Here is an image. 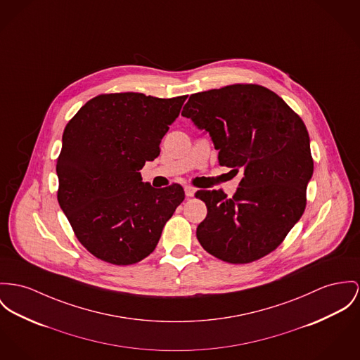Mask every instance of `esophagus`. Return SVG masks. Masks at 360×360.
Returning a JSON list of instances; mask_svg holds the SVG:
<instances>
[{
    "instance_id": "esophagus-1",
    "label": "esophagus",
    "mask_w": 360,
    "mask_h": 360,
    "mask_svg": "<svg viewBox=\"0 0 360 360\" xmlns=\"http://www.w3.org/2000/svg\"><path fill=\"white\" fill-rule=\"evenodd\" d=\"M194 193H195V189H194L193 186H189V185L185 186V194H186V197H193Z\"/></svg>"
}]
</instances>
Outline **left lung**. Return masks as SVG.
<instances>
[{
  "label": "left lung",
  "mask_w": 360,
  "mask_h": 360,
  "mask_svg": "<svg viewBox=\"0 0 360 360\" xmlns=\"http://www.w3.org/2000/svg\"><path fill=\"white\" fill-rule=\"evenodd\" d=\"M182 116L210 133L221 166L243 174L231 198L221 189L195 193L208 211L195 231L201 247L233 264L277 249L304 212L314 172L302 117L274 91L252 83L192 94Z\"/></svg>",
  "instance_id": "8db88e82"
}]
</instances>
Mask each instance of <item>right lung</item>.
<instances>
[{
  "instance_id": "right-lung-1",
  "label": "right lung",
  "mask_w": 360,
  "mask_h": 360,
  "mask_svg": "<svg viewBox=\"0 0 360 360\" xmlns=\"http://www.w3.org/2000/svg\"><path fill=\"white\" fill-rule=\"evenodd\" d=\"M188 96L100 94L67 123L57 158V200L77 238L116 266L139 263L159 243L184 201L178 184L142 182L139 169L160 155V142Z\"/></svg>"
}]
</instances>
